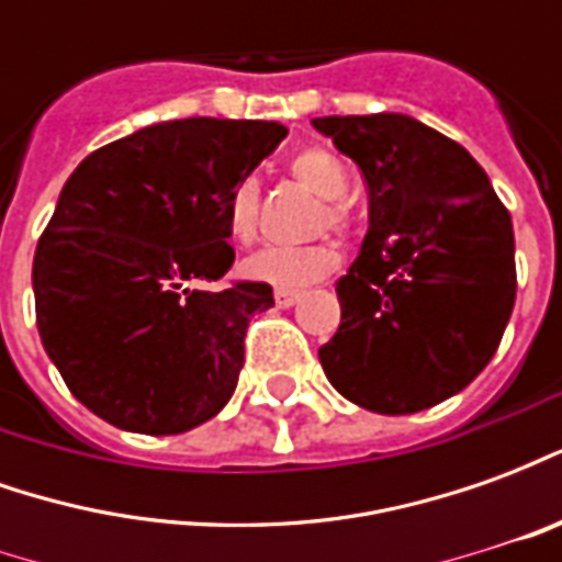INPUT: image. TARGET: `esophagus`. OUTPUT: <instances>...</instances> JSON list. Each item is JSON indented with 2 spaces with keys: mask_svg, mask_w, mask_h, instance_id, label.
Returning a JSON list of instances; mask_svg holds the SVG:
<instances>
[{
  "mask_svg": "<svg viewBox=\"0 0 562 562\" xmlns=\"http://www.w3.org/2000/svg\"><path fill=\"white\" fill-rule=\"evenodd\" d=\"M273 301H277V306H280V310H289V306H294L297 304V301H301V292H277L273 294Z\"/></svg>",
  "mask_w": 562,
  "mask_h": 562,
  "instance_id": "esophagus-1",
  "label": "esophagus"
}]
</instances>
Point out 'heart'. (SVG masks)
<instances>
[{
  "mask_svg": "<svg viewBox=\"0 0 562 562\" xmlns=\"http://www.w3.org/2000/svg\"><path fill=\"white\" fill-rule=\"evenodd\" d=\"M289 171L301 186H306L313 195L325 198V216L330 225L342 228L346 225V207L340 198L349 192V173L342 168L337 156H330L328 149H301L292 161ZM225 225L232 234L234 244H252L258 232V183L252 177H244L234 186L228 204H225ZM340 265L337 246L328 240L306 246H265L261 252L249 256L244 261V273L249 280L265 282L282 292L306 289L313 282L325 280Z\"/></svg>",
  "mask_w": 562,
  "mask_h": 562,
  "instance_id": "heart-1",
  "label": "heart"
}]
</instances>
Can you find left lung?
Returning a JSON list of instances; mask_svg holds the SVG:
<instances>
[{"instance_id": "left-lung-1", "label": "left lung", "mask_w": 562, "mask_h": 562, "mask_svg": "<svg viewBox=\"0 0 562 562\" xmlns=\"http://www.w3.org/2000/svg\"><path fill=\"white\" fill-rule=\"evenodd\" d=\"M361 168L370 228L337 280L330 385L379 415L430 409L494 358L515 306V234L467 149L406 114L318 116Z\"/></svg>"}]
</instances>
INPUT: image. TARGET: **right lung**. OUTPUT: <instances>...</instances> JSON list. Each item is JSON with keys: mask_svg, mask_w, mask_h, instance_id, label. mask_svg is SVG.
I'll return each mask as SVG.
<instances>
[{"mask_svg": "<svg viewBox=\"0 0 562 562\" xmlns=\"http://www.w3.org/2000/svg\"><path fill=\"white\" fill-rule=\"evenodd\" d=\"M289 128L189 116L95 149L44 228L32 292L44 352L68 391L120 430H192L232 401L265 282L192 289L234 265L225 204Z\"/></svg>", "mask_w": 562, "mask_h": 562, "instance_id": "obj_1", "label": "right lung"}]
</instances>
